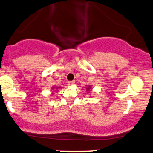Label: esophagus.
Segmentation results:
<instances>
[{"mask_svg": "<svg viewBox=\"0 0 153 153\" xmlns=\"http://www.w3.org/2000/svg\"><path fill=\"white\" fill-rule=\"evenodd\" d=\"M74 83H75V81H69L68 82V85H69V86H71V85H73Z\"/></svg>", "mask_w": 153, "mask_h": 153, "instance_id": "esophagus-1", "label": "esophagus"}]
</instances>
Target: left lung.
<instances>
[{"label":"left lung","mask_w":153,"mask_h":153,"mask_svg":"<svg viewBox=\"0 0 153 153\" xmlns=\"http://www.w3.org/2000/svg\"><path fill=\"white\" fill-rule=\"evenodd\" d=\"M90 90V88H88V90Z\"/></svg>","instance_id":"obj_1"}]
</instances>
